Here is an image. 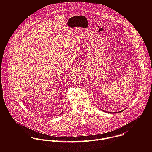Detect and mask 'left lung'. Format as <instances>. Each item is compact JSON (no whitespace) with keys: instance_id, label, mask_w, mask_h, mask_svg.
Instances as JSON below:
<instances>
[{"instance_id":"obj_1","label":"left lung","mask_w":152,"mask_h":152,"mask_svg":"<svg viewBox=\"0 0 152 152\" xmlns=\"http://www.w3.org/2000/svg\"><path fill=\"white\" fill-rule=\"evenodd\" d=\"M123 111H119V112H117V113H121V112H122Z\"/></svg>"}]
</instances>
